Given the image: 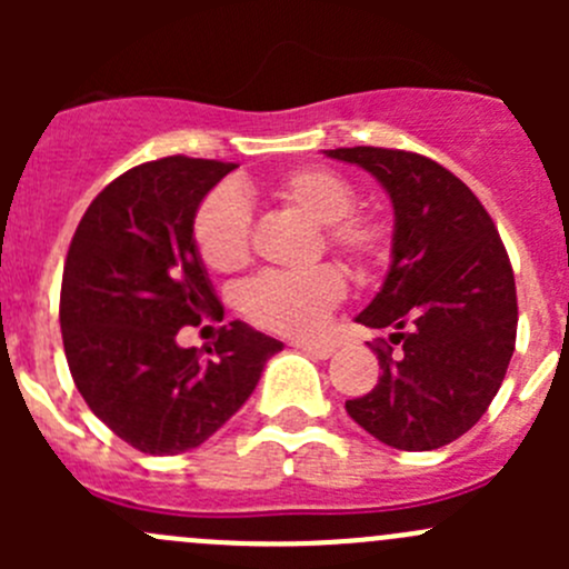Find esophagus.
Segmentation results:
<instances>
[{
	"mask_svg": "<svg viewBox=\"0 0 569 569\" xmlns=\"http://www.w3.org/2000/svg\"><path fill=\"white\" fill-rule=\"evenodd\" d=\"M295 347L300 349V352H306L308 358H319V360H327L332 352H336L330 343H295Z\"/></svg>",
	"mask_w": 569,
	"mask_h": 569,
	"instance_id": "obj_1",
	"label": "esophagus"
}]
</instances>
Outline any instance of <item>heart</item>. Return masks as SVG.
Returning a JSON list of instances; mask_svg holds the SVG:
<instances>
[{
	"label": "heart",
	"instance_id": "1",
	"mask_svg": "<svg viewBox=\"0 0 569 569\" xmlns=\"http://www.w3.org/2000/svg\"><path fill=\"white\" fill-rule=\"evenodd\" d=\"M272 194L291 211L321 226L325 244L358 278H371L388 263L391 222L375 211H355V187L336 170L306 164L272 183ZM200 261L214 272H233L250 258V206L237 189H217L194 214ZM343 274L336 267L300 274L267 272L239 291V311L252 325L291 338H313L327 313L343 300Z\"/></svg>",
	"mask_w": 569,
	"mask_h": 569
}]
</instances>
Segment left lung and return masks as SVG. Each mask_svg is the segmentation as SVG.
Returning a JSON list of instances; mask_svg holds the SVG:
<instances>
[{"mask_svg": "<svg viewBox=\"0 0 569 569\" xmlns=\"http://www.w3.org/2000/svg\"><path fill=\"white\" fill-rule=\"evenodd\" d=\"M393 203L386 283L358 321L391 327L380 382L347 412L386 446L432 451L468 432L501 388L518 336L515 274L496 222L443 164L393 148H336Z\"/></svg>", "mask_w": 569, "mask_h": 569, "instance_id": "1", "label": "left lung"}]
</instances>
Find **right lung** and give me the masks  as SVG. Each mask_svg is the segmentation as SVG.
Instances as JSON below:
<instances>
[{
	"label": "right lung",
	"instance_id": "obj_1",
	"mask_svg": "<svg viewBox=\"0 0 569 569\" xmlns=\"http://www.w3.org/2000/svg\"><path fill=\"white\" fill-rule=\"evenodd\" d=\"M233 162L164 157L114 178L68 248L60 330L68 369L96 418L142 455L209 440L256 391L283 343L244 321L220 327L211 360L178 347L181 327L222 306L194 244V214Z\"/></svg>",
	"mask_w": 569,
	"mask_h": 569
}]
</instances>
